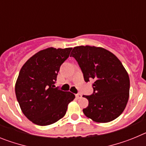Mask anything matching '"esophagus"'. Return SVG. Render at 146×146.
Instances as JSON below:
<instances>
[{"mask_svg": "<svg viewBox=\"0 0 146 146\" xmlns=\"http://www.w3.org/2000/svg\"><path fill=\"white\" fill-rule=\"evenodd\" d=\"M75 96H76V98H77V99H80V98H81L82 95H81L80 94H77L75 95Z\"/></svg>", "mask_w": 146, "mask_h": 146, "instance_id": "esophagus-1", "label": "esophagus"}]
</instances>
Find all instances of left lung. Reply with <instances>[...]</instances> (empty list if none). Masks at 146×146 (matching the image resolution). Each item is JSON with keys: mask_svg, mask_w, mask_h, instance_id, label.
Wrapping results in <instances>:
<instances>
[{"mask_svg": "<svg viewBox=\"0 0 146 146\" xmlns=\"http://www.w3.org/2000/svg\"><path fill=\"white\" fill-rule=\"evenodd\" d=\"M74 57L82 70L86 82L94 80V93L83 96L88 106L82 110L86 116L98 123H108L123 113L129 96V74L119 59L102 47H74Z\"/></svg>", "mask_w": 146, "mask_h": 146, "instance_id": "1", "label": "left lung"}]
</instances>
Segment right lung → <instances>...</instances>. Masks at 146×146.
Returning <instances> with one entry per match:
<instances>
[{
	"instance_id": "obj_1",
	"label": "right lung",
	"mask_w": 146,
	"mask_h": 146,
	"mask_svg": "<svg viewBox=\"0 0 146 146\" xmlns=\"http://www.w3.org/2000/svg\"><path fill=\"white\" fill-rule=\"evenodd\" d=\"M72 47L42 50L23 66L15 84V94L22 112L39 126L57 122L65 115L74 94L55 88L61 64L69 56Z\"/></svg>"
}]
</instances>
